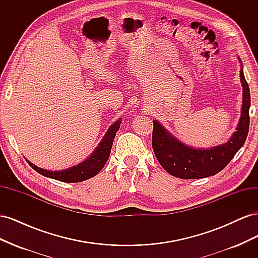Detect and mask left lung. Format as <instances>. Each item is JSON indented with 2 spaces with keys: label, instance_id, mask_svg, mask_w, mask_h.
Masks as SVG:
<instances>
[{
  "label": "left lung",
  "instance_id": "left-lung-1",
  "mask_svg": "<svg viewBox=\"0 0 258 258\" xmlns=\"http://www.w3.org/2000/svg\"><path fill=\"white\" fill-rule=\"evenodd\" d=\"M240 79L243 86L241 118L237 131L227 143L210 150H195L177 141L157 120H153L152 146L156 158L168 173L183 179L214 175L227 166L233 156L243 146L249 127L248 110L251 96L242 69Z\"/></svg>",
  "mask_w": 258,
  "mask_h": 258
}]
</instances>
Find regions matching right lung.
Wrapping results in <instances>:
<instances>
[{"label": "right lung", "instance_id": "add662e5", "mask_svg": "<svg viewBox=\"0 0 258 258\" xmlns=\"http://www.w3.org/2000/svg\"><path fill=\"white\" fill-rule=\"evenodd\" d=\"M120 123L121 119H118L112 124L111 128L108 129L107 134L104 136L102 142L97 147V150L93 152V154L87 160H85L84 162L80 163V165L62 171H48L34 166L29 160L27 161L36 172L44 176L57 179V181L66 183H77L86 181V179L95 176L98 172H100V170L106 163L108 157H110L114 138L116 136V132L118 131L120 127Z\"/></svg>", "mask_w": 258, "mask_h": 258}]
</instances>
